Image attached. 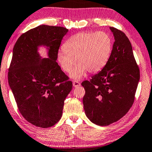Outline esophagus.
I'll use <instances>...</instances> for the list:
<instances>
[{"instance_id": "esophagus-1", "label": "esophagus", "mask_w": 152, "mask_h": 152, "mask_svg": "<svg viewBox=\"0 0 152 152\" xmlns=\"http://www.w3.org/2000/svg\"><path fill=\"white\" fill-rule=\"evenodd\" d=\"M80 83L78 82V81H76V80H74V82H73V86L74 87H78V86H80Z\"/></svg>"}]
</instances>
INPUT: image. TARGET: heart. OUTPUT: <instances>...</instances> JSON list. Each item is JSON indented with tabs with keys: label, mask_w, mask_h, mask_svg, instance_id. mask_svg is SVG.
I'll return each instance as SVG.
<instances>
[{
	"label": "heart",
	"mask_w": 152,
	"mask_h": 152,
	"mask_svg": "<svg viewBox=\"0 0 152 152\" xmlns=\"http://www.w3.org/2000/svg\"><path fill=\"white\" fill-rule=\"evenodd\" d=\"M113 41L104 31L80 32L70 37L58 52L57 60L62 69L71 74V78L80 79L86 74L96 73L103 69L110 59Z\"/></svg>",
	"instance_id": "heart-1"
}]
</instances>
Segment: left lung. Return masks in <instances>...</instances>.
<instances>
[{
	"instance_id": "1",
	"label": "left lung",
	"mask_w": 152,
	"mask_h": 152,
	"mask_svg": "<svg viewBox=\"0 0 152 152\" xmlns=\"http://www.w3.org/2000/svg\"><path fill=\"white\" fill-rule=\"evenodd\" d=\"M110 28L115 41L107 63L90 80L81 84L85 90L83 99L85 114L100 126L115 123L127 114L134 103L140 80L129 40L122 31Z\"/></svg>"
}]
</instances>
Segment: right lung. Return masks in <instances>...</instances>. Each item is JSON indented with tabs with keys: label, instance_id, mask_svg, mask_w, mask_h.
I'll return each mask as SVG.
<instances>
[{
	"label": "right lung",
	"instance_id": "right-lung-1",
	"mask_svg": "<svg viewBox=\"0 0 152 152\" xmlns=\"http://www.w3.org/2000/svg\"><path fill=\"white\" fill-rule=\"evenodd\" d=\"M68 29L42 25L23 34L15 44L8 82L18 110L36 127L48 128L61 119L72 83L58 65L57 54ZM45 46L48 58L42 59L38 47Z\"/></svg>",
	"mask_w": 152,
	"mask_h": 152
}]
</instances>
